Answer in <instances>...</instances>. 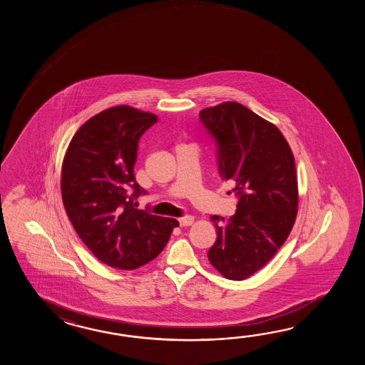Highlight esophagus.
I'll use <instances>...</instances> for the list:
<instances>
[{"instance_id":"esophagus-1","label":"esophagus","mask_w":365,"mask_h":365,"mask_svg":"<svg viewBox=\"0 0 365 365\" xmlns=\"http://www.w3.org/2000/svg\"><path fill=\"white\" fill-rule=\"evenodd\" d=\"M194 217L192 215H185L179 219V223L181 227H187V225H193Z\"/></svg>"}]
</instances>
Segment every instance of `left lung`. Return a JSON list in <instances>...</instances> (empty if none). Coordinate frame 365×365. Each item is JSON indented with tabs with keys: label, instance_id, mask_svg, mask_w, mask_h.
Instances as JSON below:
<instances>
[{
	"label": "left lung",
	"instance_id": "obj_1",
	"mask_svg": "<svg viewBox=\"0 0 365 365\" xmlns=\"http://www.w3.org/2000/svg\"><path fill=\"white\" fill-rule=\"evenodd\" d=\"M200 120L217 145L220 178L239 198L230 219L210 217L217 237L207 257L227 279H247L275 256L295 223L294 154L275 125L240 103L202 109Z\"/></svg>",
	"mask_w": 365,
	"mask_h": 365
}]
</instances>
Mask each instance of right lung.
Segmentation results:
<instances>
[{
  "label": "right lung",
  "mask_w": 365,
  "mask_h": 365,
  "mask_svg": "<svg viewBox=\"0 0 365 365\" xmlns=\"http://www.w3.org/2000/svg\"><path fill=\"white\" fill-rule=\"evenodd\" d=\"M158 117L117 106L91 117L62 162V202L86 247L103 264L133 270L153 261L179 222L137 209L145 194L134 178L140 135Z\"/></svg>",
  "instance_id": "obj_1"
}]
</instances>
